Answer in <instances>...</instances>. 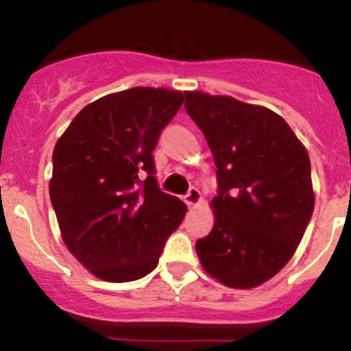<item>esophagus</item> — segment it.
Here are the masks:
<instances>
[{"mask_svg":"<svg viewBox=\"0 0 351 351\" xmlns=\"http://www.w3.org/2000/svg\"><path fill=\"white\" fill-rule=\"evenodd\" d=\"M199 201H201L199 189L195 188V186L189 188V191L186 193V196H184V203H186L189 208H193V206H196V204H199Z\"/></svg>","mask_w":351,"mask_h":351,"instance_id":"34e87169","label":"esophagus"}]
</instances>
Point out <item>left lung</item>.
<instances>
[{"mask_svg": "<svg viewBox=\"0 0 351 351\" xmlns=\"http://www.w3.org/2000/svg\"><path fill=\"white\" fill-rule=\"evenodd\" d=\"M184 108L217 168L215 226L196 241L201 265L228 287H257L292 259L312 217L308 153L265 107L195 90Z\"/></svg>", "mask_w": 351, "mask_h": 351, "instance_id": "8db88e82", "label": "left lung"}]
</instances>
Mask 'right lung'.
<instances>
[{
    "mask_svg": "<svg viewBox=\"0 0 351 351\" xmlns=\"http://www.w3.org/2000/svg\"><path fill=\"white\" fill-rule=\"evenodd\" d=\"M183 104L180 90L134 87L75 115L52 153L49 196L72 256L108 282L142 279L188 208L163 193L153 150Z\"/></svg>",
    "mask_w": 351,
    "mask_h": 351,
    "instance_id": "obj_1",
    "label": "right lung"
}]
</instances>
